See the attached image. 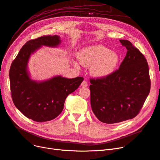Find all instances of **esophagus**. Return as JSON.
<instances>
[{"mask_svg":"<svg viewBox=\"0 0 160 160\" xmlns=\"http://www.w3.org/2000/svg\"><path fill=\"white\" fill-rule=\"evenodd\" d=\"M82 87H87V85H88V84H87V81H83L82 82V83H81V85Z\"/></svg>","mask_w":160,"mask_h":160,"instance_id":"1","label":"esophagus"}]
</instances>
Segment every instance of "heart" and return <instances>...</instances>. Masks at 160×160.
I'll use <instances>...</instances> for the list:
<instances>
[{"mask_svg": "<svg viewBox=\"0 0 160 160\" xmlns=\"http://www.w3.org/2000/svg\"><path fill=\"white\" fill-rule=\"evenodd\" d=\"M79 62L83 65L91 66V73L97 77H106L114 71L118 63V54L101 45L87 47L78 53Z\"/></svg>", "mask_w": 160, "mask_h": 160, "instance_id": "obj_1", "label": "heart"}]
</instances>
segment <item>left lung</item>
<instances>
[{"instance_id": "obj_1", "label": "left lung", "mask_w": 160, "mask_h": 160, "mask_svg": "<svg viewBox=\"0 0 160 160\" xmlns=\"http://www.w3.org/2000/svg\"><path fill=\"white\" fill-rule=\"evenodd\" d=\"M120 42L128 51L119 68L108 76L90 79L92 111L107 124L136 117L150 91L149 68L144 56L130 41Z\"/></svg>"}]
</instances>
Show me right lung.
<instances>
[{
  "instance_id": "right-lung-1",
  "label": "right lung",
  "mask_w": 160,
  "mask_h": 160,
  "mask_svg": "<svg viewBox=\"0 0 160 160\" xmlns=\"http://www.w3.org/2000/svg\"><path fill=\"white\" fill-rule=\"evenodd\" d=\"M60 42L57 35L43 36L28 41L10 66L12 101L25 117L36 122H46L56 118L63 111L66 98L83 81L82 77L68 79L62 76L39 82L30 79L27 64L31 53L42 46L56 47Z\"/></svg>"
}]
</instances>
